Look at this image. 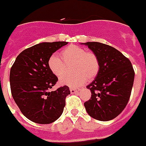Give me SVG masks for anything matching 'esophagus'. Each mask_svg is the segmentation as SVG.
Returning a JSON list of instances; mask_svg holds the SVG:
<instances>
[{
  "label": "esophagus",
  "mask_w": 146,
  "mask_h": 146,
  "mask_svg": "<svg viewBox=\"0 0 146 146\" xmlns=\"http://www.w3.org/2000/svg\"><path fill=\"white\" fill-rule=\"evenodd\" d=\"M70 92H71L72 94H74V93L77 92L78 90L76 89V88H70Z\"/></svg>",
  "instance_id": "esophagus-1"
}]
</instances>
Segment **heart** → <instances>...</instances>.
Listing matches in <instances>:
<instances>
[{
  "mask_svg": "<svg viewBox=\"0 0 146 146\" xmlns=\"http://www.w3.org/2000/svg\"><path fill=\"white\" fill-rule=\"evenodd\" d=\"M62 59L55 54L48 58V67L54 74L60 76L65 70V63L72 62V70L76 73L72 75H63L59 78L61 85L70 87H78L88 80L95 78L100 70V62L98 56L92 51L78 45H69L61 52Z\"/></svg>",
  "mask_w": 146,
  "mask_h": 146,
  "instance_id": "b5f03b06",
  "label": "heart"
}]
</instances>
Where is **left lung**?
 I'll use <instances>...</instances> for the list:
<instances>
[{"label": "left lung", "instance_id": "obj_1", "mask_svg": "<svg viewBox=\"0 0 146 146\" xmlns=\"http://www.w3.org/2000/svg\"><path fill=\"white\" fill-rule=\"evenodd\" d=\"M98 56L100 70L87 86L91 98L84 103L91 117L99 121L115 119L126 107L133 86L135 72L131 61L117 49L106 44L87 42Z\"/></svg>", "mask_w": 146, "mask_h": 146}]
</instances>
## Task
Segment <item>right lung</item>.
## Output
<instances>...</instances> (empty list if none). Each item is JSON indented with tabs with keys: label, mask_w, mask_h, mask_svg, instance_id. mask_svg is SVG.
<instances>
[{
	"label": "right lung",
	"mask_w": 146,
	"mask_h": 146,
	"mask_svg": "<svg viewBox=\"0 0 146 146\" xmlns=\"http://www.w3.org/2000/svg\"><path fill=\"white\" fill-rule=\"evenodd\" d=\"M66 41L44 42L18 54L10 72L12 97L24 115L38 124H50L58 119L70 94L67 85L54 92L58 78L48 67V58Z\"/></svg>",
	"instance_id": "add662e5"
}]
</instances>
